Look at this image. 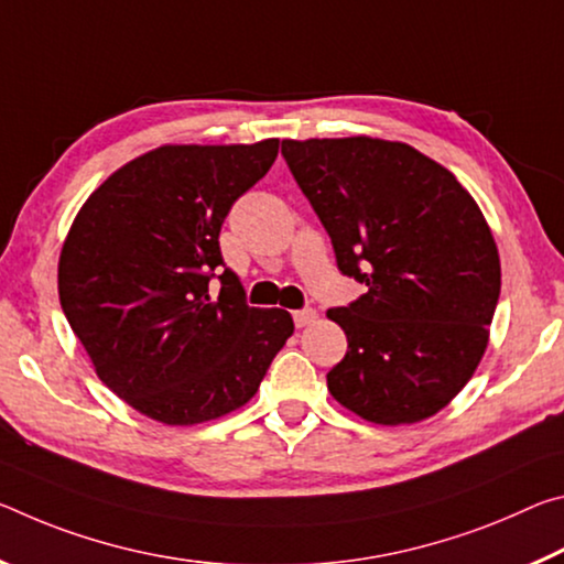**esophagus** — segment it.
<instances>
[{
    "mask_svg": "<svg viewBox=\"0 0 564 564\" xmlns=\"http://www.w3.org/2000/svg\"><path fill=\"white\" fill-rule=\"evenodd\" d=\"M292 317H294V325H297V327H310L312 322L317 319V312L315 310H297Z\"/></svg>",
    "mask_w": 564,
    "mask_h": 564,
    "instance_id": "esophagus-1",
    "label": "esophagus"
}]
</instances>
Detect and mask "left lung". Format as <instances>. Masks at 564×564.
Segmentation results:
<instances>
[{"label":"left lung","instance_id":"1","mask_svg":"<svg viewBox=\"0 0 564 564\" xmlns=\"http://www.w3.org/2000/svg\"><path fill=\"white\" fill-rule=\"evenodd\" d=\"M282 154L339 272L367 284L349 307L327 310L347 335L329 394L387 427L432 417L490 343L502 272L482 209L455 174L404 142L284 140Z\"/></svg>","mask_w":564,"mask_h":564}]
</instances>
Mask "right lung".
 Masks as SVG:
<instances>
[{
  "mask_svg": "<svg viewBox=\"0 0 564 564\" xmlns=\"http://www.w3.org/2000/svg\"><path fill=\"white\" fill-rule=\"evenodd\" d=\"M276 152L280 140L162 144L109 174L72 221L62 310L99 380L144 417L192 427L245 408L294 332L288 310L249 307L232 270L209 294L221 221Z\"/></svg>",
  "mask_w": 564,
  "mask_h": 564,
  "instance_id": "1",
  "label": "right lung"
}]
</instances>
